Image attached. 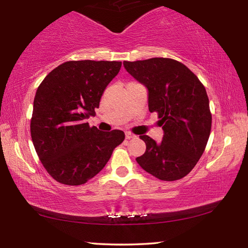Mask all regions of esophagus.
Returning <instances> with one entry per match:
<instances>
[{
    "label": "esophagus",
    "instance_id": "34e87169",
    "mask_svg": "<svg viewBox=\"0 0 248 248\" xmlns=\"http://www.w3.org/2000/svg\"><path fill=\"white\" fill-rule=\"evenodd\" d=\"M124 135H125V139L127 140H130V139H135L136 136L134 135V134H132L131 132H125L124 133Z\"/></svg>",
    "mask_w": 248,
    "mask_h": 248
}]
</instances>
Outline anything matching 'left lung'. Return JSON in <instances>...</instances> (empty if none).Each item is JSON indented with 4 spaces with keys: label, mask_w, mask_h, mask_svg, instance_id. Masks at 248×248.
Wrapping results in <instances>:
<instances>
[{
    "label": "left lung",
    "mask_w": 248,
    "mask_h": 248,
    "mask_svg": "<svg viewBox=\"0 0 248 248\" xmlns=\"http://www.w3.org/2000/svg\"><path fill=\"white\" fill-rule=\"evenodd\" d=\"M148 91V108L159 116L164 131L161 143L140 135L146 144L140 166L164 181L181 179L197 164L211 132L212 115L204 86L182 62L164 57L124 62Z\"/></svg>",
    "instance_id": "left-lung-1"
}]
</instances>
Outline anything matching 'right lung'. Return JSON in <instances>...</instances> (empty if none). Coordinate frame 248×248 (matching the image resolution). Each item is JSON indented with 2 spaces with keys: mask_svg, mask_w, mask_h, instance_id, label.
<instances>
[{
  "mask_svg": "<svg viewBox=\"0 0 248 248\" xmlns=\"http://www.w3.org/2000/svg\"><path fill=\"white\" fill-rule=\"evenodd\" d=\"M121 62L70 61L41 82L34 99L31 135L46 170L57 182L81 186L93 178L123 143L120 130L102 132L86 119L99 108Z\"/></svg>",
  "mask_w": 248,
  "mask_h": 248,
  "instance_id": "add662e5",
  "label": "right lung"
}]
</instances>
